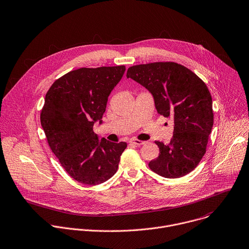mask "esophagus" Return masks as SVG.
I'll return each instance as SVG.
<instances>
[{"instance_id":"34e87169","label":"esophagus","mask_w":249,"mask_h":249,"mask_svg":"<svg viewBox=\"0 0 249 249\" xmlns=\"http://www.w3.org/2000/svg\"><path fill=\"white\" fill-rule=\"evenodd\" d=\"M130 142H131V143H134V144H136V145H141V144H143V143H144V142H142V141H141V140H138V139H131V140H130Z\"/></svg>"}]
</instances>
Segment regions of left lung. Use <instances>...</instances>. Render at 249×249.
<instances>
[{"mask_svg":"<svg viewBox=\"0 0 249 249\" xmlns=\"http://www.w3.org/2000/svg\"><path fill=\"white\" fill-rule=\"evenodd\" d=\"M127 77L152 94L160 115L174 119L170 142H155L159 155L148 167L165 178L189 174L206 152L213 126L212 98L206 84L192 70L172 61L131 66Z\"/></svg>","mask_w":249,"mask_h":249,"instance_id":"left-lung-1","label":"left lung"}]
</instances>
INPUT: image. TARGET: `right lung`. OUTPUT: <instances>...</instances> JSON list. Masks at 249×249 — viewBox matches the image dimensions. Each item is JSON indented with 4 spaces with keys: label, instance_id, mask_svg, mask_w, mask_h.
<instances>
[{
    "label": "right lung",
    "instance_id": "1",
    "mask_svg": "<svg viewBox=\"0 0 249 249\" xmlns=\"http://www.w3.org/2000/svg\"><path fill=\"white\" fill-rule=\"evenodd\" d=\"M124 65L82 67L56 79L46 94L41 125L48 143L67 174L84 185H100L117 171L127 143L99 141L94 123L106 111L108 96Z\"/></svg>",
    "mask_w": 249,
    "mask_h": 249
}]
</instances>
